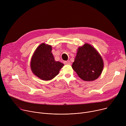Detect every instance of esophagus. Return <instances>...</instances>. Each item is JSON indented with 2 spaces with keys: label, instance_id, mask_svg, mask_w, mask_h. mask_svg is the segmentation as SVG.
I'll return each mask as SVG.
<instances>
[{
  "label": "esophagus",
  "instance_id": "1",
  "mask_svg": "<svg viewBox=\"0 0 126 126\" xmlns=\"http://www.w3.org/2000/svg\"><path fill=\"white\" fill-rule=\"evenodd\" d=\"M64 64H67V65H70L71 64V63L69 61H64Z\"/></svg>",
  "mask_w": 126,
  "mask_h": 126
}]
</instances>
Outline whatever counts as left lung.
I'll list each match as a JSON object with an SVG mask.
<instances>
[{
  "label": "left lung",
  "instance_id": "8db88e82",
  "mask_svg": "<svg viewBox=\"0 0 126 126\" xmlns=\"http://www.w3.org/2000/svg\"><path fill=\"white\" fill-rule=\"evenodd\" d=\"M103 59L96 49L85 43L78 48L72 67L78 76L85 81L96 80L102 72Z\"/></svg>",
  "mask_w": 126,
  "mask_h": 126
}]
</instances>
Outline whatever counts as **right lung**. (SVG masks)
Listing matches in <instances>:
<instances>
[{
  "mask_svg": "<svg viewBox=\"0 0 126 126\" xmlns=\"http://www.w3.org/2000/svg\"><path fill=\"white\" fill-rule=\"evenodd\" d=\"M50 45L42 43L34 53L31 62V68L33 73L41 80H51L58 75L64 64L55 61L51 53Z\"/></svg>",
  "mask_w": 126,
  "mask_h": 126,
  "instance_id": "obj_1",
  "label": "right lung"
}]
</instances>
